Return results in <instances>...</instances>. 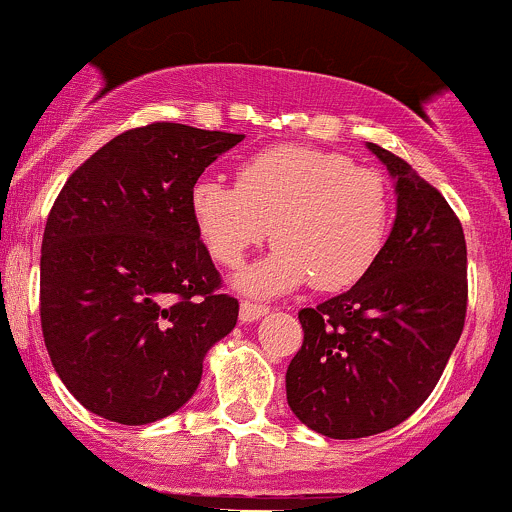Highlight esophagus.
I'll use <instances>...</instances> for the list:
<instances>
[{
  "label": "esophagus",
  "instance_id": "34e87169",
  "mask_svg": "<svg viewBox=\"0 0 512 512\" xmlns=\"http://www.w3.org/2000/svg\"><path fill=\"white\" fill-rule=\"evenodd\" d=\"M268 313V306H263V303H256V301H241V321L244 323H251V321H258L261 316H266Z\"/></svg>",
  "mask_w": 512,
  "mask_h": 512
}]
</instances>
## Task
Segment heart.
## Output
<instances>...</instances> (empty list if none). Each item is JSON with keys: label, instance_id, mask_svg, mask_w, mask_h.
<instances>
[{"label": "heart", "instance_id": "obj_1", "mask_svg": "<svg viewBox=\"0 0 512 512\" xmlns=\"http://www.w3.org/2000/svg\"><path fill=\"white\" fill-rule=\"evenodd\" d=\"M189 209L221 266H239L273 236L276 249L239 276L244 291L271 296L308 278L318 291L353 286L381 254L391 204L376 171L336 151L283 144L241 161L236 186L196 181Z\"/></svg>", "mask_w": 512, "mask_h": 512}]
</instances>
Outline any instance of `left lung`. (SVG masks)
<instances>
[{
    "label": "left lung",
    "mask_w": 512,
    "mask_h": 512,
    "mask_svg": "<svg viewBox=\"0 0 512 512\" xmlns=\"http://www.w3.org/2000/svg\"><path fill=\"white\" fill-rule=\"evenodd\" d=\"M368 149L396 181L391 236L356 286L298 311L303 346L286 371L298 421L338 440L396 428L423 406L468 306L458 216L401 156L378 144Z\"/></svg>",
    "instance_id": "left-lung-1"
}]
</instances>
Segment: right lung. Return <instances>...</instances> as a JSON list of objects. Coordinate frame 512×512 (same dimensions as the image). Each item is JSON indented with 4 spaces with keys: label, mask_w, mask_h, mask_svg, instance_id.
<instances>
[{
    "label": "right lung",
    "mask_w": 512,
    "mask_h": 512,
    "mask_svg": "<svg viewBox=\"0 0 512 512\" xmlns=\"http://www.w3.org/2000/svg\"><path fill=\"white\" fill-rule=\"evenodd\" d=\"M244 134L156 124L114 136L59 191L42 241L39 316L54 371L86 411L146 426L196 393L239 301L189 209Z\"/></svg>",
    "instance_id": "add662e5"
}]
</instances>
